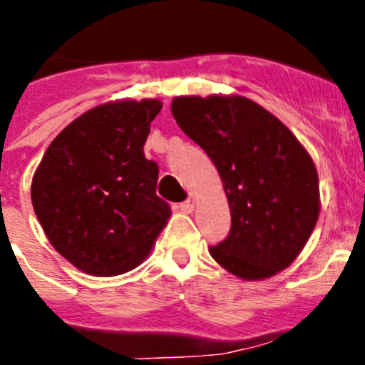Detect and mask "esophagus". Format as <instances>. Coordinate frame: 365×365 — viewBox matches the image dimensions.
I'll use <instances>...</instances> for the list:
<instances>
[{"mask_svg": "<svg viewBox=\"0 0 365 365\" xmlns=\"http://www.w3.org/2000/svg\"><path fill=\"white\" fill-rule=\"evenodd\" d=\"M180 209H182L183 212H192V210H194V196H192V194H189V198H187L185 202L180 203Z\"/></svg>", "mask_w": 365, "mask_h": 365, "instance_id": "34e87169", "label": "esophagus"}]
</instances>
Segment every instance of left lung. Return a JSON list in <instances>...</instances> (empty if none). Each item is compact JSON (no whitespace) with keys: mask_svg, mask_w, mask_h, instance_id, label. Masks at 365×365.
<instances>
[{"mask_svg":"<svg viewBox=\"0 0 365 365\" xmlns=\"http://www.w3.org/2000/svg\"><path fill=\"white\" fill-rule=\"evenodd\" d=\"M173 117L209 155L232 227L209 252L247 281L272 277L301 254L319 220V176L294 133L245 97H176Z\"/></svg>","mask_w":365,"mask_h":365,"instance_id":"1","label":"left lung"}]
</instances>
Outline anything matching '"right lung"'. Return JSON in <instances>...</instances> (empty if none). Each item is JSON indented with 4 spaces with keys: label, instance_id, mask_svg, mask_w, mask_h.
<instances>
[{
    "label": "right lung",
    "instance_id": "add662e5",
    "mask_svg": "<svg viewBox=\"0 0 365 365\" xmlns=\"http://www.w3.org/2000/svg\"><path fill=\"white\" fill-rule=\"evenodd\" d=\"M160 101L102 104L53 138L32 180V205L52 247L98 277L133 270L171 216L144 155Z\"/></svg>",
    "mask_w": 365,
    "mask_h": 365
}]
</instances>
